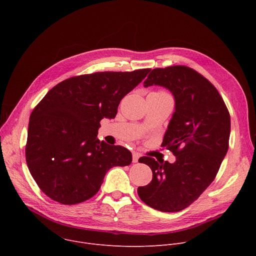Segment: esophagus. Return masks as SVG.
Returning a JSON list of instances; mask_svg holds the SVG:
<instances>
[{
  "label": "esophagus",
  "instance_id": "34e87169",
  "mask_svg": "<svg viewBox=\"0 0 256 256\" xmlns=\"http://www.w3.org/2000/svg\"><path fill=\"white\" fill-rule=\"evenodd\" d=\"M140 157V153L134 152V153H132V162H134V163H136V162L138 161Z\"/></svg>",
  "mask_w": 256,
  "mask_h": 256
}]
</instances>
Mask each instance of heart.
I'll list each match as a JSON object with an SVG mask.
<instances>
[{
    "label": "heart",
    "mask_w": 256,
    "mask_h": 256,
    "mask_svg": "<svg viewBox=\"0 0 256 256\" xmlns=\"http://www.w3.org/2000/svg\"><path fill=\"white\" fill-rule=\"evenodd\" d=\"M159 93H162V92H159Z\"/></svg>",
    "instance_id": "heart-1"
}]
</instances>
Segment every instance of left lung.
<instances>
[{"mask_svg":"<svg viewBox=\"0 0 256 256\" xmlns=\"http://www.w3.org/2000/svg\"><path fill=\"white\" fill-rule=\"evenodd\" d=\"M161 86L175 100V112L162 146L176 160L156 161L140 157L153 178L138 186L140 198L149 206L166 212L192 204L214 181L229 148L230 114L221 95L204 76L188 66L154 68L144 87Z\"/></svg>","mask_w":256,"mask_h":256,"instance_id":"obj_1","label":"left lung"}]
</instances>
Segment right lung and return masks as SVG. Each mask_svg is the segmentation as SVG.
Instances as JSON below:
<instances>
[{"label":"right lung","instance_id":"right-lung-1","mask_svg":"<svg viewBox=\"0 0 256 256\" xmlns=\"http://www.w3.org/2000/svg\"><path fill=\"white\" fill-rule=\"evenodd\" d=\"M151 68L99 72L66 79L50 89L30 116L28 169L40 188L62 204L95 196L107 171L132 163V153L97 138L102 118H114L120 100Z\"/></svg>","mask_w":256,"mask_h":256}]
</instances>
